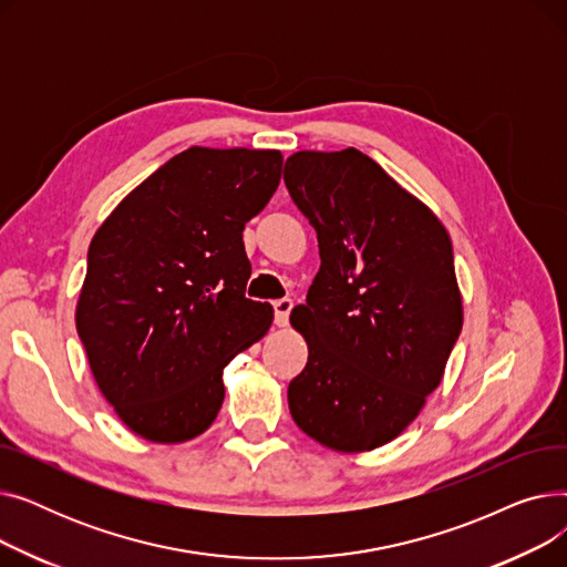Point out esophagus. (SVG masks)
<instances>
[{
	"label": "esophagus",
	"mask_w": 567,
	"mask_h": 567,
	"mask_svg": "<svg viewBox=\"0 0 567 567\" xmlns=\"http://www.w3.org/2000/svg\"><path fill=\"white\" fill-rule=\"evenodd\" d=\"M293 303L291 299H278L274 301V312H276V323L278 326H287L289 323V312H291Z\"/></svg>",
	"instance_id": "esophagus-1"
}]
</instances>
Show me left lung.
<instances>
[{
  "mask_svg": "<svg viewBox=\"0 0 567 567\" xmlns=\"http://www.w3.org/2000/svg\"><path fill=\"white\" fill-rule=\"evenodd\" d=\"M285 184L321 257L306 306L291 310L308 342L287 389L291 419L331 451H374L421 413L460 338L451 236L353 146L289 156Z\"/></svg>",
  "mask_w": 567,
  "mask_h": 567,
  "instance_id": "obj_1",
  "label": "left lung"
}]
</instances>
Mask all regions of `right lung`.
Instances as JSON below:
<instances>
[{
    "label": "right lung",
    "instance_id": "add662e5",
    "mask_svg": "<svg viewBox=\"0 0 567 567\" xmlns=\"http://www.w3.org/2000/svg\"><path fill=\"white\" fill-rule=\"evenodd\" d=\"M274 148L190 146L122 199L86 255L75 326L103 398L135 434L182 443L216 421L223 370L261 340L244 227L274 197Z\"/></svg>",
    "mask_w": 567,
    "mask_h": 567
}]
</instances>
